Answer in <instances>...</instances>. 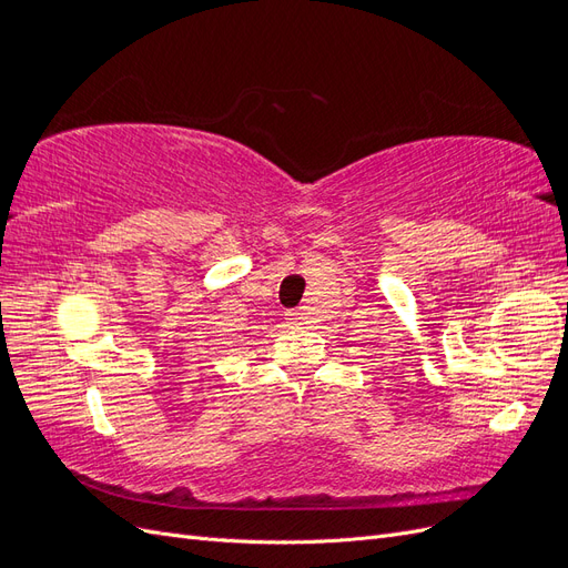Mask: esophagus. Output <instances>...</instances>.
<instances>
[{"label":"esophagus","mask_w":568,"mask_h":568,"mask_svg":"<svg viewBox=\"0 0 568 568\" xmlns=\"http://www.w3.org/2000/svg\"><path fill=\"white\" fill-rule=\"evenodd\" d=\"M291 324H303L305 322V313L303 311H291L286 317Z\"/></svg>","instance_id":"34e87169"}]
</instances>
